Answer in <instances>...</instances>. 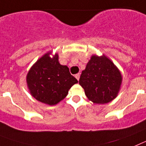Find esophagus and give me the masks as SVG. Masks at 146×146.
<instances>
[{
	"instance_id": "esophagus-1",
	"label": "esophagus",
	"mask_w": 146,
	"mask_h": 146,
	"mask_svg": "<svg viewBox=\"0 0 146 146\" xmlns=\"http://www.w3.org/2000/svg\"><path fill=\"white\" fill-rule=\"evenodd\" d=\"M75 77L76 78L77 80H79V78H80V75H79V73H78V74H76V76H75Z\"/></svg>"
}]
</instances>
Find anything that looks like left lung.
Segmentation results:
<instances>
[{
	"instance_id": "obj_1",
	"label": "left lung",
	"mask_w": 146,
	"mask_h": 146,
	"mask_svg": "<svg viewBox=\"0 0 146 146\" xmlns=\"http://www.w3.org/2000/svg\"><path fill=\"white\" fill-rule=\"evenodd\" d=\"M121 83L122 75L120 70L105 55H92L79 78V84L88 99L98 104L115 99Z\"/></svg>"
}]
</instances>
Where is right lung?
<instances>
[{
	"label": "right lung",
	"instance_id": "obj_1",
	"mask_svg": "<svg viewBox=\"0 0 146 146\" xmlns=\"http://www.w3.org/2000/svg\"><path fill=\"white\" fill-rule=\"evenodd\" d=\"M48 52L29 70L26 82L29 92L37 101L53 106L68 94L70 87L78 81L69 71L68 66L59 62V55L50 57Z\"/></svg>",
	"mask_w": 146,
	"mask_h": 146
}]
</instances>
